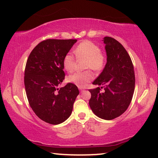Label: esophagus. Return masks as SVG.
I'll return each instance as SVG.
<instances>
[{
  "mask_svg": "<svg viewBox=\"0 0 158 158\" xmlns=\"http://www.w3.org/2000/svg\"><path fill=\"white\" fill-rule=\"evenodd\" d=\"M80 91H81V92H82V91H84V89H83L82 88H80Z\"/></svg>",
  "mask_w": 158,
  "mask_h": 158,
  "instance_id": "1",
  "label": "esophagus"
}]
</instances>
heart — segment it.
Returning a JSON list of instances; mask_svg holds the SVG:
<instances>
[{
	"label": "heart",
	"instance_id": "heart-1",
	"mask_svg": "<svg viewBox=\"0 0 158 158\" xmlns=\"http://www.w3.org/2000/svg\"><path fill=\"white\" fill-rule=\"evenodd\" d=\"M73 53L78 60H85V69L101 71L105 66L106 58L105 53L101 51L99 46L91 40H83L77 45ZM76 60L73 54L67 53L62 60V66L67 72L71 73L75 69ZM94 78L93 72L90 70L84 72H77L69 76L67 81L80 88H84Z\"/></svg>",
	"mask_w": 158,
	"mask_h": 158
}]
</instances>
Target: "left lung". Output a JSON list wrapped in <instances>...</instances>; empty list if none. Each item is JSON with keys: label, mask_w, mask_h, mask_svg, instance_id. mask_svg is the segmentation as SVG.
Masks as SVG:
<instances>
[{"label": "left lung", "mask_w": 158, "mask_h": 158, "mask_svg": "<svg viewBox=\"0 0 158 158\" xmlns=\"http://www.w3.org/2000/svg\"><path fill=\"white\" fill-rule=\"evenodd\" d=\"M106 52V64L93 84L103 85L89 89V106L92 111L104 120H111L125 112L131 102L135 89V73L129 53L111 37L103 38Z\"/></svg>", "instance_id": "1"}]
</instances>
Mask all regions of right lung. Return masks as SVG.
<instances>
[{
  "mask_svg": "<svg viewBox=\"0 0 158 158\" xmlns=\"http://www.w3.org/2000/svg\"><path fill=\"white\" fill-rule=\"evenodd\" d=\"M76 39H47L34 47L27 61L25 87L29 105L41 120L51 124L63 123L69 117L79 90L64 79L62 60Z\"/></svg>",
  "mask_w": 158,
  "mask_h": 158,
  "instance_id": "add662e5",
  "label": "right lung"
}]
</instances>
